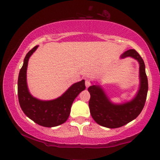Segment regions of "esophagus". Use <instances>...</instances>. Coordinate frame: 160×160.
I'll return each instance as SVG.
<instances>
[{"label":"esophagus","mask_w":160,"mask_h":160,"mask_svg":"<svg viewBox=\"0 0 160 160\" xmlns=\"http://www.w3.org/2000/svg\"><path fill=\"white\" fill-rule=\"evenodd\" d=\"M90 85H91L90 81L89 80H85V86H86V88H89V87H90Z\"/></svg>","instance_id":"1"}]
</instances>
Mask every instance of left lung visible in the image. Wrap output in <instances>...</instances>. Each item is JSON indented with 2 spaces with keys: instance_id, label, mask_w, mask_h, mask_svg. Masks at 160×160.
Listing matches in <instances>:
<instances>
[{
  "instance_id": "obj_1",
  "label": "left lung",
  "mask_w": 160,
  "mask_h": 160,
  "mask_svg": "<svg viewBox=\"0 0 160 160\" xmlns=\"http://www.w3.org/2000/svg\"><path fill=\"white\" fill-rule=\"evenodd\" d=\"M131 57L139 63L140 87L136 95L129 102L114 104L101 86L93 85L88 88L90 94L89 107L92 117L99 125L109 128H116L126 125L138 117L142 112L148 90L145 66L141 56L135 49H130L121 56V58Z\"/></svg>"
}]
</instances>
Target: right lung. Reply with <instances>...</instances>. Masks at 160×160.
I'll use <instances>...</instances> for the list:
<instances>
[{
	"mask_svg": "<svg viewBox=\"0 0 160 160\" xmlns=\"http://www.w3.org/2000/svg\"><path fill=\"white\" fill-rule=\"evenodd\" d=\"M37 48L36 46L27 53L19 72L18 99L22 110L28 118L40 126L51 128L65 123L68 118L72 102L81 92L85 90V80L74 83L55 99L44 101L34 97L29 92L27 83V69L29 57Z\"/></svg>",
	"mask_w": 160,
	"mask_h": 160,
	"instance_id": "right-lung-1",
	"label": "right lung"
}]
</instances>
